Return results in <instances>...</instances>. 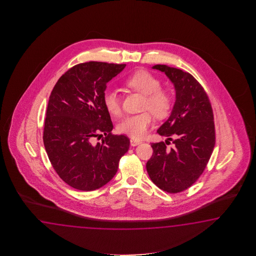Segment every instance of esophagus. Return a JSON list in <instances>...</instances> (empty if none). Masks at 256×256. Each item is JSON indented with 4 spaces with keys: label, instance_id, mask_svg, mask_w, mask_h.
I'll list each match as a JSON object with an SVG mask.
<instances>
[{
    "label": "esophagus",
    "instance_id": "1",
    "mask_svg": "<svg viewBox=\"0 0 256 256\" xmlns=\"http://www.w3.org/2000/svg\"><path fill=\"white\" fill-rule=\"evenodd\" d=\"M130 146H138V144H140L142 142L140 140H136V139H130Z\"/></svg>",
    "mask_w": 256,
    "mask_h": 256
}]
</instances>
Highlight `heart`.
Here are the masks:
<instances>
[{
  "label": "heart",
  "instance_id": "1",
  "mask_svg": "<svg viewBox=\"0 0 256 256\" xmlns=\"http://www.w3.org/2000/svg\"><path fill=\"white\" fill-rule=\"evenodd\" d=\"M124 85L132 90L144 95L142 110L146 112L127 116L119 122L117 130L132 139H141L152 126V114L158 119H163L168 115L172 107V98L166 90L160 88L161 82L158 78L144 70L134 72L126 80ZM102 102L110 114L116 117L120 114V100L114 90L107 88L102 96Z\"/></svg>",
  "mask_w": 256,
  "mask_h": 256
}]
</instances>
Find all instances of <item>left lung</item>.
<instances>
[{"label": "left lung", "mask_w": 256, "mask_h": 256, "mask_svg": "<svg viewBox=\"0 0 256 256\" xmlns=\"http://www.w3.org/2000/svg\"><path fill=\"white\" fill-rule=\"evenodd\" d=\"M152 68L162 71L174 84L176 102L171 115L158 132L173 140L152 142V156L146 170L154 185L168 193L184 191L202 176L215 146L212 108L207 93L188 72L166 65ZM174 136L173 140L172 137Z\"/></svg>", "instance_id": "1"}]
</instances>
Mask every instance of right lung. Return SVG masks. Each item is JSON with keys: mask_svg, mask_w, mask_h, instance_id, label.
Masks as SVG:
<instances>
[{"mask_svg": "<svg viewBox=\"0 0 256 256\" xmlns=\"http://www.w3.org/2000/svg\"><path fill=\"white\" fill-rule=\"evenodd\" d=\"M126 64L90 61L60 76L49 97L43 141L60 178L82 191L98 190L114 176L129 146L127 136L114 128L102 96L107 83ZM104 137L102 143L92 139Z\"/></svg>", "mask_w": 256, "mask_h": 256, "instance_id": "right-lung-1", "label": "right lung"}]
</instances>
